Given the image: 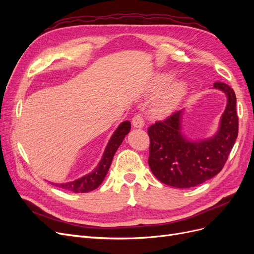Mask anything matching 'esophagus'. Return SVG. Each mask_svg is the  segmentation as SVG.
Listing matches in <instances>:
<instances>
[{"instance_id": "34e87169", "label": "esophagus", "mask_w": 254, "mask_h": 254, "mask_svg": "<svg viewBox=\"0 0 254 254\" xmlns=\"http://www.w3.org/2000/svg\"><path fill=\"white\" fill-rule=\"evenodd\" d=\"M144 125H145L144 119L141 117V115L140 114L134 115L133 119H132V126L134 128H143Z\"/></svg>"}]
</instances>
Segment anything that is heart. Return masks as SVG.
<instances>
[{
	"label": "heart",
	"mask_w": 254,
	"mask_h": 254,
	"mask_svg": "<svg viewBox=\"0 0 254 254\" xmlns=\"http://www.w3.org/2000/svg\"><path fill=\"white\" fill-rule=\"evenodd\" d=\"M175 76L173 72H164L157 75L153 83V91L159 92L170 83ZM189 90L186 80H178L172 83L162 94H161L151 106V112L156 118L164 119L171 115L186 97Z\"/></svg>",
	"instance_id": "obj_1"
}]
</instances>
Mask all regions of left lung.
Returning a JSON list of instances; mask_svg holds the SVG:
<instances>
[{
  "instance_id": "1",
  "label": "left lung",
  "mask_w": 254,
  "mask_h": 254,
  "mask_svg": "<svg viewBox=\"0 0 254 254\" xmlns=\"http://www.w3.org/2000/svg\"><path fill=\"white\" fill-rule=\"evenodd\" d=\"M213 89L224 92L227 106L213 136L190 140L182 132L183 110L148 128L150 137L148 164L162 183L188 189L216 176L224 167L238 133L236 96L224 82H215Z\"/></svg>"
}]
</instances>
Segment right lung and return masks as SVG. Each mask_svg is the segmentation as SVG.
Returning a JSON list of instances; mask_svg holds the SVG:
<instances>
[{
    "label": "right lung",
    "instance_id": "obj_1",
    "mask_svg": "<svg viewBox=\"0 0 254 254\" xmlns=\"http://www.w3.org/2000/svg\"><path fill=\"white\" fill-rule=\"evenodd\" d=\"M130 128H131V124H130L129 121L121 123L119 127L117 128V130L113 132L112 136L110 137L108 145L106 146V149L103 153L102 160L99 161L97 166L91 173L81 177V178L77 180H74L71 182H65V183H60V184L52 183V184L64 190L73 191V193H88V191L97 189L104 181L105 177L110 168L114 153L117 152L123 140L125 139V136L130 131Z\"/></svg>",
    "mask_w": 254,
    "mask_h": 254
}]
</instances>
